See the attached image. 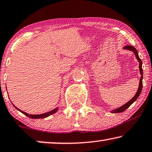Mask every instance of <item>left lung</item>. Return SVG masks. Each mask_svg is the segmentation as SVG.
I'll return each mask as SVG.
<instances>
[{"instance_id":"8db88e82","label":"left lung","mask_w":152,"mask_h":152,"mask_svg":"<svg viewBox=\"0 0 152 152\" xmlns=\"http://www.w3.org/2000/svg\"><path fill=\"white\" fill-rule=\"evenodd\" d=\"M124 49L129 50H132V51L134 53V55H135L136 58L137 59L138 61L139 62V71H140V74H141V76L140 78V81H139V86L138 90H137V92L135 94V95H134V97L129 101V102H128L126 103H125V104L122 105V106H121L120 107H118V109H115L114 110H113L112 113H120V112H124V110H126L127 108H128L130 106V105L132 104V103H133L134 102H135V101L137 100V99L139 97V95H140L141 92L142 87H143V81H142V80H143V69H142V61L141 60V59L139 58V55H138V52H137V50L135 48L132 47V46H131V45L125 46V47H124Z\"/></svg>"}]
</instances>
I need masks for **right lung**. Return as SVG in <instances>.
Here are the masks:
<instances>
[{"label": "right lung", "instance_id": "right-lung-1", "mask_svg": "<svg viewBox=\"0 0 152 152\" xmlns=\"http://www.w3.org/2000/svg\"><path fill=\"white\" fill-rule=\"evenodd\" d=\"M14 107H15L17 110H18L19 111H20V112H21V113H23V114L24 115H26V116L30 118H33V119H35V118H37V119H38V118H46V117H48V116H49V115H50L55 114V113L56 112L57 110H58V109H57V107H56V108H55L54 110L50 111V112H49L45 113V114H37V115H32V114H27V113H26V112H23V111L19 110L18 107H16L15 106V105H14Z\"/></svg>", "mask_w": 152, "mask_h": 152}]
</instances>
